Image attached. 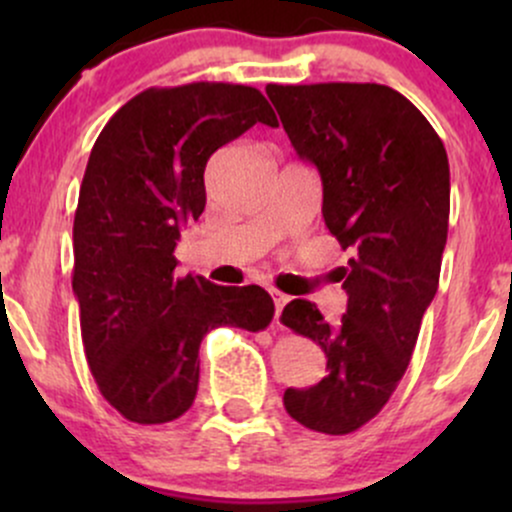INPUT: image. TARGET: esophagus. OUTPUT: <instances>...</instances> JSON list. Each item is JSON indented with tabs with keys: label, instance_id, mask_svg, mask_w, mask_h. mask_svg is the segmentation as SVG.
Wrapping results in <instances>:
<instances>
[{
	"label": "esophagus",
	"instance_id": "1",
	"mask_svg": "<svg viewBox=\"0 0 512 512\" xmlns=\"http://www.w3.org/2000/svg\"><path fill=\"white\" fill-rule=\"evenodd\" d=\"M272 298H274V320H276V325H279L281 310H284V305L289 303L291 298L286 296V293H281V291H276V289H272Z\"/></svg>",
	"mask_w": 512,
	"mask_h": 512
}]
</instances>
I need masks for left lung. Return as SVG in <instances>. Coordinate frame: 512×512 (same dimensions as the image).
<instances>
[{
	"mask_svg": "<svg viewBox=\"0 0 512 512\" xmlns=\"http://www.w3.org/2000/svg\"><path fill=\"white\" fill-rule=\"evenodd\" d=\"M293 149L322 180L325 226L344 250L349 296L339 325L296 298L281 322L313 339L327 375L284 392L298 424L344 436L368 424L397 390L421 320L438 291L448 240L450 166L431 122L383 84L267 86Z\"/></svg>",
	"mask_w": 512,
	"mask_h": 512,
	"instance_id": "obj_1",
	"label": "left lung"
}]
</instances>
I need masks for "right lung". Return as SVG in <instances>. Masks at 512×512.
<instances>
[{"label": "right lung", "instance_id": "1", "mask_svg": "<svg viewBox=\"0 0 512 512\" xmlns=\"http://www.w3.org/2000/svg\"><path fill=\"white\" fill-rule=\"evenodd\" d=\"M257 122L279 127L252 86L146 88L110 117L88 156L72 289L93 380L134 424H168L192 407L204 334L272 322L274 301L260 286L178 279L173 255L207 204L211 154Z\"/></svg>", "mask_w": 512, "mask_h": 512}]
</instances>
